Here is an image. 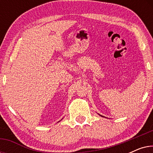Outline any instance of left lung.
Wrapping results in <instances>:
<instances>
[{
    "label": "left lung",
    "instance_id": "8db88e82",
    "mask_svg": "<svg viewBox=\"0 0 153 153\" xmlns=\"http://www.w3.org/2000/svg\"><path fill=\"white\" fill-rule=\"evenodd\" d=\"M99 115H100V116H102V117H104V116H102V115H100V114H99Z\"/></svg>",
    "mask_w": 153,
    "mask_h": 153
}]
</instances>
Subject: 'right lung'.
<instances>
[{
    "instance_id": "obj_1",
    "label": "right lung",
    "mask_w": 153,
    "mask_h": 153,
    "mask_svg": "<svg viewBox=\"0 0 153 153\" xmlns=\"http://www.w3.org/2000/svg\"><path fill=\"white\" fill-rule=\"evenodd\" d=\"M61 120H62V119H61Z\"/></svg>"
}]
</instances>
